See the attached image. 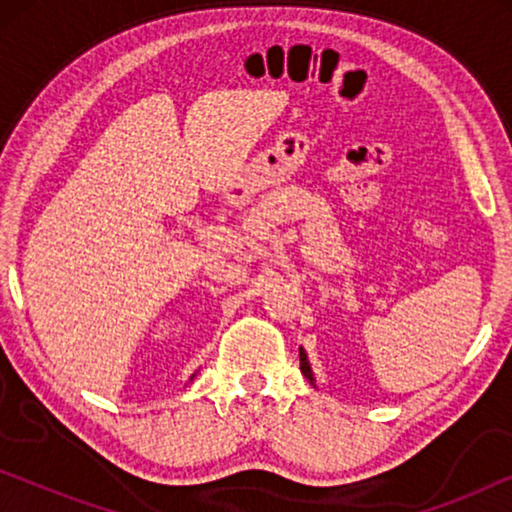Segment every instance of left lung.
<instances>
[{
	"mask_svg": "<svg viewBox=\"0 0 512 512\" xmlns=\"http://www.w3.org/2000/svg\"><path fill=\"white\" fill-rule=\"evenodd\" d=\"M300 370H303V375L307 377V380H310V382L314 384L312 366H310V361H307V354H305V349H303V347H300Z\"/></svg>",
	"mask_w": 512,
	"mask_h": 512,
	"instance_id": "obj_1",
	"label": "left lung"
}]
</instances>
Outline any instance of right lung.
<instances>
[{"label": "right lung", "instance_id": "add662e5", "mask_svg": "<svg viewBox=\"0 0 512 512\" xmlns=\"http://www.w3.org/2000/svg\"><path fill=\"white\" fill-rule=\"evenodd\" d=\"M193 377H195V375H193ZM193 377H191V380H193Z\"/></svg>", "mask_w": 512, "mask_h": 512}]
</instances>
